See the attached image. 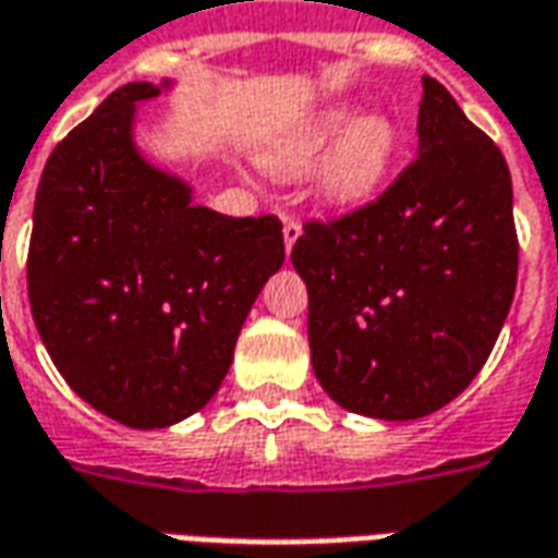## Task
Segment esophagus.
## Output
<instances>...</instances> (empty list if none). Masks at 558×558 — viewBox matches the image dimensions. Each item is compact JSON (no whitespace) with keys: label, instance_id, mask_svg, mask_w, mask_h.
Returning <instances> with one entry per match:
<instances>
[{"label":"esophagus","instance_id":"1","mask_svg":"<svg viewBox=\"0 0 558 558\" xmlns=\"http://www.w3.org/2000/svg\"><path fill=\"white\" fill-rule=\"evenodd\" d=\"M299 235H302V223L295 218H283V244H287V254L292 251V244L299 242Z\"/></svg>","mask_w":558,"mask_h":558}]
</instances>
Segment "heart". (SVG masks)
I'll use <instances>...</instances> for the list:
<instances>
[{
	"instance_id": "heart-1",
	"label": "heart",
	"mask_w": 558,
	"mask_h": 558,
	"mask_svg": "<svg viewBox=\"0 0 558 558\" xmlns=\"http://www.w3.org/2000/svg\"><path fill=\"white\" fill-rule=\"evenodd\" d=\"M400 148L398 125L383 113L355 116V104H328L263 151V167L283 179L316 163L314 191L328 206H359L383 187Z\"/></svg>"
}]
</instances>
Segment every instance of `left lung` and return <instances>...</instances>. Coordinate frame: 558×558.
Masks as SVG:
<instances>
[{"mask_svg":"<svg viewBox=\"0 0 558 558\" xmlns=\"http://www.w3.org/2000/svg\"><path fill=\"white\" fill-rule=\"evenodd\" d=\"M421 86L418 158L374 203L307 220L292 247L319 386L383 421L451 403L487 362L517 287L502 151L442 83Z\"/></svg>","mask_w":558,"mask_h":558,"instance_id":"left-lung-1","label":"left lung"}]
</instances>
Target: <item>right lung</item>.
<instances>
[{"label": "right lung", "mask_w": 558, "mask_h": 558, "mask_svg": "<svg viewBox=\"0 0 558 558\" xmlns=\"http://www.w3.org/2000/svg\"><path fill=\"white\" fill-rule=\"evenodd\" d=\"M128 83L68 134L35 196L26 280L56 371L89 407L137 430L215 398L244 319L283 266L275 215L194 206L191 184L140 155Z\"/></svg>", "instance_id": "1"}]
</instances>
